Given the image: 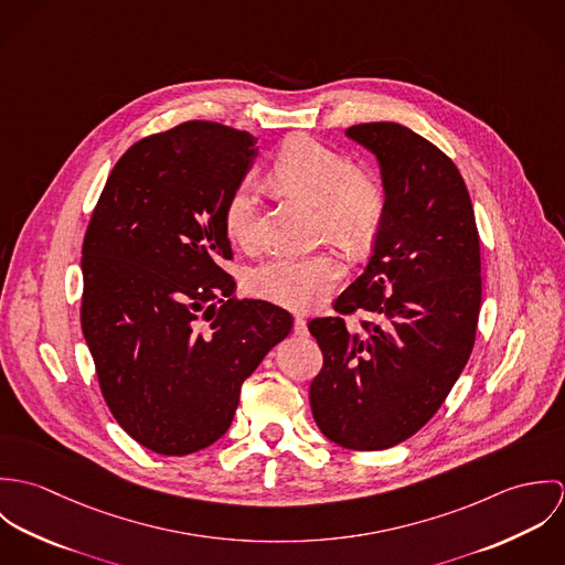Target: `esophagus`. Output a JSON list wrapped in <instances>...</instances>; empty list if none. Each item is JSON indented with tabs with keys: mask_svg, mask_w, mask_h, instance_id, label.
<instances>
[{
	"mask_svg": "<svg viewBox=\"0 0 565 565\" xmlns=\"http://www.w3.org/2000/svg\"><path fill=\"white\" fill-rule=\"evenodd\" d=\"M294 330H296V334H307V320L302 316L294 318Z\"/></svg>",
	"mask_w": 565,
	"mask_h": 565,
	"instance_id": "34e87169",
	"label": "esophagus"
}]
</instances>
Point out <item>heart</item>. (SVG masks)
<instances>
[{"label": "heart", "instance_id": "b5f03b06", "mask_svg": "<svg viewBox=\"0 0 565 565\" xmlns=\"http://www.w3.org/2000/svg\"><path fill=\"white\" fill-rule=\"evenodd\" d=\"M269 180L278 189L318 204L320 228L352 252L367 249L387 217L385 180L370 167L309 135L287 139L276 152ZM258 186L245 178L224 204V231L235 243L249 245L258 226ZM345 271L337 252L276 254L256 265L247 285L267 302L294 311L322 305Z\"/></svg>", "mask_w": 565, "mask_h": 565}]
</instances>
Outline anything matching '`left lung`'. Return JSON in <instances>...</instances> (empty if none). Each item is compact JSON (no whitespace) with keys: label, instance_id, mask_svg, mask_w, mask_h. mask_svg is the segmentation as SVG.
Instances as JSON below:
<instances>
[{"label":"left lung","instance_id":"obj_1","mask_svg":"<svg viewBox=\"0 0 565 565\" xmlns=\"http://www.w3.org/2000/svg\"><path fill=\"white\" fill-rule=\"evenodd\" d=\"M381 162L387 217L365 271L309 330L323 365L309 401L323 435L385 450L415 435L448 398L477 339L481 239L468 186L437 146L394 121L345 130ZM367 310L352 333L344 318Z\"/></svg>","mask_w":565,"mask_h":565}]
</instances>
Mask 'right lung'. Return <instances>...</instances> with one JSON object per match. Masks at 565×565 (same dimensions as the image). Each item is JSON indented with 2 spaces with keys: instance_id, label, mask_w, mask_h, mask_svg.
<instances>
[{
  "instance_id": "1",
  "label": "right lung",
  "mask_w": 565,
  "mask_h": 565,
  "mask_svg": "<svg viewBox=\"0 0 565 565\" xmlns=\"http://www.w3.org/2000/svg\"><path fill=\"white\" fill-rule=\"evenodd\" d=\"M256 139L184 121L137 141L113 167L82 243L81 323L102 396L141 446L182 457L231 426L243 381L291 316L239 300L224 204Z\"/></svg>"
}]
</instances>
